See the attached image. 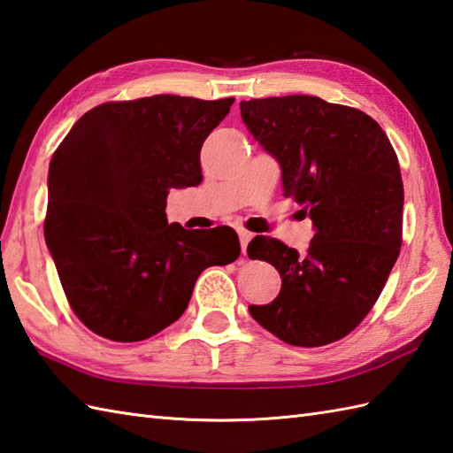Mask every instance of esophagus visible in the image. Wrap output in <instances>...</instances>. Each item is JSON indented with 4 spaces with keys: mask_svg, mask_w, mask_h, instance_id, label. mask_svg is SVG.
Wrapping results in <instances>:
<instances>
[{
    "mask_svg": "<svg viewBox=\"0 0 453 453\" xmlns=\"http://www.w3.org/2000/svg\"><path fill=\"white\" fill-rule=\"evenodd\" d=\"M238 236H240V246H242V254H246V248L250 240H252V234H250L248 230H238Z\"/></svg>",
    "mask_w": 453,
    "mask_h": 453,
    "instance_id": "obj_1",
    "label": "esophagus"
}]
</instances>
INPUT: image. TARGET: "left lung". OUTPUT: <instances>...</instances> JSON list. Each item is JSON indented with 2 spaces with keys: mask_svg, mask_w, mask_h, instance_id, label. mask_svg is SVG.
I'll return each mask as SVG.
<instances>
[{
  "mask_svg": "<svg viewBox=\"0 0 453 453\" xmlns=\"http://www.w3.org/2000/svg\"><path fill=\"white\" fill-rule=\"evenodd\" d=\"M244 124L280 166L285 197L314 223L304 254L256 236L248 256L269 261L283 283L250 314L280 341L321 347L350 334L395 265L403 226L399 163L374 119L318 96L240 103Z\"/></svg>",
  "mask_w": 453,
  "mask_h": 453,
  "instance_id": "1",
  "label": "left lung"
}]
</instances>
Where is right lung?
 <instances>
[{"instance_id": "right-lung-1", "label": "right lung", "mask_w": 453, "mask_h": 453, "mask_svg": "<svg viewBox=\"0 0 453 453\" xmlns=\"http://www.w3.org/2000/svg\"><path fill=\"white\" fill-rule=\"evenodd\" d=\"M234 98L155 95L88 110L48 170L46 246L77 318L134 343L184 314L201 271L240 256L233 228L168 225L170 189L199 186V153Z\"/></svg>"}]
</instances>
